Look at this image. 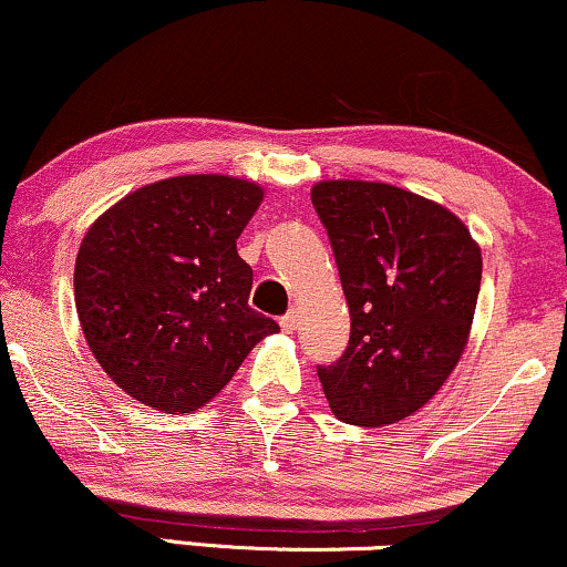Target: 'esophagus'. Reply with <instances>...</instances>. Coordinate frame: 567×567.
I'll use <instances>...</instances> for the list:
<instances>
[{
    "mask_svg": "<svg viewBox=\"0 0 567 567\" xmlns=\"http://www.w3.org/2000/svg\"><path fill=\"white\" fill-rule=\"evenodd\" d=\"M297 312L295 310H291V312H286V316L281 318V328H284V331L286 333H295V328H297Z\"/></svg>",
    "mask_w": 567,
    "mask_h": 567,
    "instance_id": "34e87169",
    "label": "esophagus"
}]
</instances>
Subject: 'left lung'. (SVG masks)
I'll return each mask as SVG.
<instances>
[{
	"label": "left lung",
	"instance_id": "8db88e82",
	"mask_svg": "<svg viewBox=\"0 0 567 567\" xmlns=\"http://www.w3.org/2000/svg\"><path fill=\"white\" fill-rule=\"evenodd\" d=\"M349 305V344L318 365L339 421L389 425L444 386L467 344L481 249L450 209L370 181L312 186Z\"/></svg>",
	"mask_w": 567,
	"mask_h": 567
}]
</instances>
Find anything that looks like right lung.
Masks as SVG:
<instances>
[{
  "label": "right lung",
  "mask_w": 567,
  "mask_h": 567,
  "mask_svg": "<svg viewBox=\"0 0 567 567\" xmlns=\"http://www.w3.org/2000/svg\"><path fill=\"white\" fill-rule=\"evenodd\" d=\"M262 188L178 176L110 207L75 257V310L104 373L150 408L194 412L234 379L272 318L249 307L236 239Z\"/></svg>",
  "instance_id": "add662e5"
}]
</instances>
